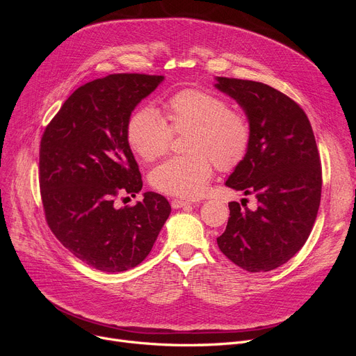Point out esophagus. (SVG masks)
Listing matches in <instances>:
<instances>
[{
  "instance_id": "1",
  "label": "esophagus",
  "mask_w": 356,
  "mask_h": 356,
  "mask_svg": "<svg viewBox=\"0 0 356 356\" xmlns=\"http://www.w3.org/2000/svg\"><path fill=\"white\" fill-rule=\"evenodd\" d=\"M191 202H186V200H181V199H173L172 200V208L173 209H180V208H188L191 207Z\"/></svg>"
}]
</instances>
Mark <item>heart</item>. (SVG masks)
Wrapping results in <instances>:
<instances>
[{
	"label": "heart",
	"mask_w": 356,
	"mask_h": 356,
	"mask_svg": "<svg viewBox=\"0 0 356 356\" xmlns=\"http://www.w3.org/2000/svg\"><path fill=\"white\" fill-rule=\"evenodd\" d=\"M165 120L154 108L136 111L127 124L131 149L144 161H154L170 148L173 133L186 134L184 157L157 165L149 175L153 188L165 195L196 199L207 192L213 173L232 170L248 153L251 125L241 112L216 93L202 89H181L164 104Z\"/></svg>",
	"instance_id": "obj_1"
}]
</instances>
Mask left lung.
Returning a JSON list of instances; mask_svg holds the SVG:
<instances>
[{"label": "left lung", "mask_w": 356, "mask_h": 356, "mask_svg": "<svg viewBox=\"0 0 356 356\" xmlns=\"http://www.w3.org/2000/svg\"><path fill=\"white\" fill-rule=\"evenodd\" d=\"M215 88L244 109L251 125L248 153L225 184L257 208L229 203V219L218 241L234 264L250 273L271 271L300 250L317 216L322 168L305 111L284 93L261 82L216 76Z\"/></svg>", "instance_id": "obj_1"}]
</instances>
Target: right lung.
<instances>
[{
    "instance_id": "right-lung-1",
    "label": "right lung",
    "mask_w": 356,
    "mask_h": 356,
    "mask_svg": "<svg viewBox=\"0 0 356 356\" xmlns=\"http://www.w3.org/2000/svg\"><path fill=\"white\" fill-rule=\"evenodd\" d=\"M164 76L108 74L78 88L46 127L40 143V191L54 236L88 266L120 273L152 251L172 212L167 199L145 192L134 207H115L118 195L143 188L127 140L134 108Z\"/></svg>"
}]
</instances>
